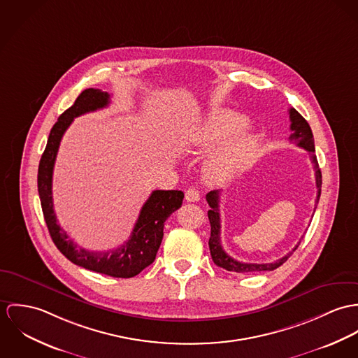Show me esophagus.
<instances>
[{"label":"esophagus","instance_id":"34e87169","mask_svg":"<svg viewBox=\"0 0 358 358\" xmlns=\"http://www.w3.org/2000/svg\"><path fill=\"white\" fill-rule=\"evenodd\" d=\"M200 199V194H199L196 188H188L185 192V200L187 201H198Z\"/></svg>","mask_w":358,"mask_h":358}]
</instances>
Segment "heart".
<instances>
[{"mask_svg":"<svg viewBox=\"0 0 358 358\" xmlns=\"http://www.w3.org/2000/svg\"><path fill=\"white\" fill-rule=\"evenodd\" d=\"M247 127L248 120L232 110L213 111L196 124L189 137L192 148L206 152L216 147L204 162V173L210 181L227 182L251 164L261 138L252 131H244Z\"/></svg>","mask_w":358,"mask_h":358,"instance_id":"b5f03b06","label":"heart"}]
</instances>
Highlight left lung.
Listing matches in <instances>:
<instances>
[{"label":"left lung","mask_w":358,"mask_h":358,"mask_svg":"<svg viewBox=\"0 0 358 358\" xmlns=\"http://www.w3.org/2000/svg\"><path fill=\"white\" fill-rule=\"evenodd\" d=\"M289 120H291V130L292 134L289 136V140L294 141L298 147L306 150L310 152V159L315 166V174H316V187H317V199L316 203H318V199L321 195V171L318 167L317 158L315 154V138L312 129L306 120L295 110L289 108ZM206 200L210 206L211 210H208V220L211 225V235L208 240V247H210V254L214 261V264L220 268H224L229 272H236V273H254V272H264V271H275L278 266H281L289 255L298 248L299 243L294 247L291 252L284 255L275 262L271 264H244L234 259L231 255L225 252V250L221 245V218H220V192L218 191H211L206 195Z\"/></svg>","instance_id":"left-lung-1"}]
</instances>
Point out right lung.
<instances>
[{"label": "right lung", "instance_id": "obj_1", "mask_svg": "<svg viewBox=\"0 0 358 358\" xmlns=\"http://www.w3.org/2000/svg\"><path fill=\"white\" fill-rule=\"evenodd\" d=\"M110 104V94L100 89H86L77 97L76 103L66 110L53 124L46 148L38 166V194L41 207L50 238L59 251L73 264L107 275L111 278H134L155 261L163 238L164 221L182 204L181 191H154L144 203L138 220L127 241L110 251H89L78 247L60 228L53 210L52 176L59 145L64 131L74 118L104 108Z\"/></svg>", "mask_w": 358, "mask_h": 358}]
</instances>
